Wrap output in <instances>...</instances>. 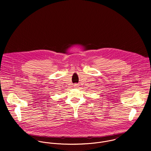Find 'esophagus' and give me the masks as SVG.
<instances>
[{
	"mask_svg": "<svg viewBox=\"0 0 151 151\" xmlns=\"http://www.w3.org/2000/svg\"><path fill=\"white\" fill-rule=\"evenodd\" d=\"M79 86V84H74V88H78Z\"/></svg>",
	"mask_w": 151,
	"mask_h": 151,
	"instance_id": "esophagus-1",
	"label": "esophagus"
}]
</instances>
